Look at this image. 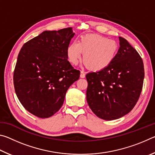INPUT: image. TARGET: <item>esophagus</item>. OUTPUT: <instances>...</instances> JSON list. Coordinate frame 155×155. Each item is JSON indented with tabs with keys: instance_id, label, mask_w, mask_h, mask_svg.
I'll list each match as a JSON object with an SVG mask.
<instances>
[{
	"instance_id": "1",
	"label": "esophagus",
	"mask_w": 155,
	"mask_h": 155,
	"mask_svg": "<svg viewBox=\"0 0 155 155\" xmlns=\"http://www.w3.org/2000/svg\"><path fill=\"white\" fill-rule=\"evenodd\" d=\"M80 77H81V78H85V72L83 71V70H81V71Z\"/></svg>"
}]
</instances>
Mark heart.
Instances as JSON below:
<instances>
[{
	"label": "heart",
	"instance_id": "b5f03b06",
	"mask_svg": "<svg viewBox=\"0 0 155 155\" xmlns=\"http://www.w3.org/2000/svg\"><path fill=\"white\" fill-rule=\"evenodd\" d=\"M116 41L96 34L83 35L77 42H72L67 49L68 60L77 65L82 59L87 67L92 70H101L111 64L117 53Z\"/></svg>",
	"mask_w": 155,
	"mask_h": 155
}]
</instances>
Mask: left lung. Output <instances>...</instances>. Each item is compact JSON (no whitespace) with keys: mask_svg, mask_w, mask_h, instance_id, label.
Wrapping results in <instances>:
<instances>
[{"mask_svg":"<svg viewBox=\"0 0 155 155\" xmlns=\"http://www.w3.org/2000/svg\"><path fill=\"white\" fill-rule=\"evenodd\" d=\"M120 48L108 66L86 74L87 101L95 115L105 120L122 117L137 103L142 90L141 57L127 40L119 37Z\"/></svg>","mask_w":155,"mask_h":155,"instance_id":"obj_1","label":"left lung"}]
</instances>
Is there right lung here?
Listing matches in <instances>:
<instances>
[{"label":"right lung","mask_w":155,"mask_h":155,"mask_svg":"<svg viewBox=\"0 0 155 155\" xmlns=\"http://www.w3.org/2000/svg\"><path fill=\"white\" fill-rule=\"evenodd\" d=\"M72 28L45 31L26 42L18 54L14 72L15 94L31 114L51 117L64 102L68 89L80 77L68 61Z\"/></svg>","instance_id":"right-lung-1"}]
</instances>
